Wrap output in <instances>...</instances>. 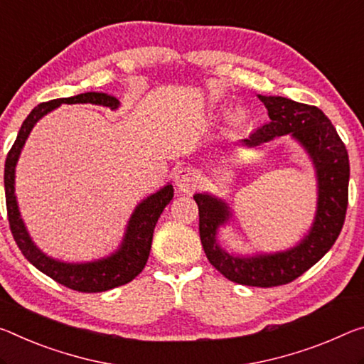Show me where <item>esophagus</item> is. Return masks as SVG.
<instances>
[{
    "mask_svg": "<svg viewBox=\"0 0 364 364\" xmlns=\"http://www.w3.org/2000/svg\"><path fill=\"white\" fill-rule=\"evenodd\" d=\"M199 183V173L194 168H189V166H184V168L178 170L175 175V184L178 189L181 191H191Z\"/></svg>",
    "mask_w": 364,
    "mask_h": 364,
    "instance_id": "obj_1",
    "label": "esophagus"
}]
</instances>
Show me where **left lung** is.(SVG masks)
<instances>
[{
	"label": "left lung",
	"mask_w": 364,
	"mask_h": 364,
	"mask_svg": "<svg viewBox=\"0 0 364 364\" xmlns=\"http://www.w3.org/2000/svg\"><path fill=\"white\" fill-rule=\"evenodd\" d=\"M270 121L241 139L256 147L274 137L290 134L309 154L317 178V209L309 233L296 246L274 255L233 256L217 241L218 227L227 223L228 205L210 194H194L199 207V235L209 262L223 277L240 285L279 287L290 284L331 250L342 232L348 205L350 161L345 144L317 107L285 97L259 95Z\"/></svg>",
	"instance_id": "obj_1"
}]
</instances>
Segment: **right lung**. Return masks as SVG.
Masks as SVG:
<instances>
[{
  "mask_svg": "<svg viewBox=\"0 0 364 364\" xmlns=\"http://www.w3.org/2000/svg\"><path fill=\"white\" fill-rule=\"evenodd\" d=\"M61 103H92V105H102L112 109H117L119 107L118 99H114L113 95L102 94V92H85V94L68 97V99H56L40 103L32 109L31 114L22 123L19 134H17L13 147L8 152L4 164V193L9 228L22 255L32 265H36L40 272L51 277L58 284L71 288V290L82 293L107 291L128 284L146 267L149 255H151L154 228L159 222L160 213L164 212L165 207L173 199V186L166 184L160 191L151 194L136 207L129 218L128 228H126L123 243L112 256L92 262L69 264L43 255L33 245L21 218L14 194V173L22 147H24L26 139L31 134L33 126L43 114L50 113L51 109L60 107Z\"/></svg>",
  "mask_w": 364,
  "mask_h": 364,
  "instance_id": "obj_1",
  "label": "right lung"
}]
</instances>
